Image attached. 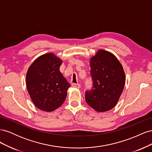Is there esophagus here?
Segmentation results:
<instances>
[{
  "mask_svg": "<svg viewBox=\"0 0 152 152\" xmlns=\"http://www.w3.org/2000/svg\"><path fill=\"white\" fill-rule=\"evenodd\" d=\"M72 86L73 87H75V88H78V89L80 87V85L79 84H75V83H72Z\"/></svg>",
  "mask_w": 152,
  "mask_h": 152,
  "instance_id": "esophagus-1",
  "label": "esophagus"
}]
</instances>
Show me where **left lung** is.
I'll list each match as a JSON object with an SVG mask.
<instances>
[{
	"label": "left lung",
	"instance_id": "left-lung-1",
	"mask_svg": "<svg viewBox=\"0 0 152 152\" xmlns=\"http://www.w3.org/2000/svg\"><path fill=\"white\" fill-rule=\"evenodd\" d=\"M90 66L93 87L86 91V102L96 111H108L115 107L125 85L122 66L113 54L102 49L91 59Z\"/></svg>",
	"mask_w": 152,
	"mask_h": 152
}]
</instances>
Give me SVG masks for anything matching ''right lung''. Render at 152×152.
<instances>
[{
  "instance_id": "1",
  "label": "right lung",
  "mask_w": 152,
  "mask_h": 152,
  "mask_svg": "<svg viewBox=\"0 0 152 152\" xmlns=\"http://www.w3.org/2000/svg\"><path fill=\"white\" fill-rule=\"evenodd\" d=\"M61 63L53 53H48L39 57L28 68L27 89L32 102L42 111H54L66 99L70 84L59 71Z\"/></svg>"
}]
</instances>
